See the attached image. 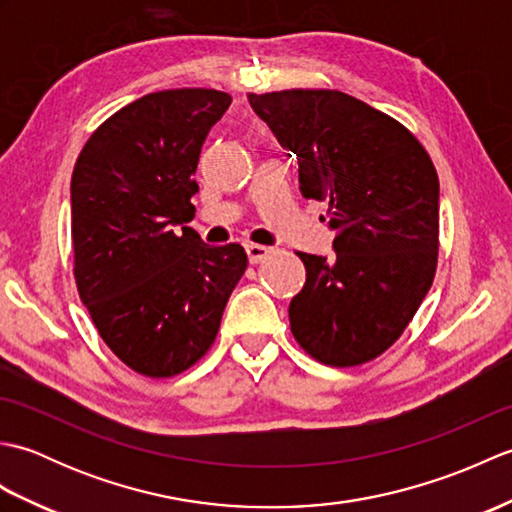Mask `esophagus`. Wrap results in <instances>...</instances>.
<instances>
[{
    "mask_svg": "<svg viewBox=\"0 0 512 512\" xmlns=\"http://www.w3.org/2000/svg\"><path fill=\"white\" fill-rule=\"evenodd\" d=\"M246 253H248L250 264H262L264 259L273 253V248L262 246V244H246Z\"/></svg>",
    "mask_w": 512,
    "mask_h": 512,
    "instance_id": "1",
    "label": "esophagus"
}]
</instances>
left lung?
<instances>
[{
    "mask_svg": "<svg viewBox=\"0 0 512 512\" xmlns=\"http://www.w3.org/2000/svg\"><path fill=\"white\" fill-rule=\"evenodd\" d=\"M279 145L297 156L306 200L328 204L334 255L297 253L306 284L290 301L301 350L332 367L387 352L436 277L440 182L396 118L339 90L248 94Z\"/></svg>",
    "mask_w": 512,
    "mask_h": 512,
    "instance_id": "1",
    "label": "left lung"
}]
</instances>
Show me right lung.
Listing matches in <instances>:
<instances>
[{
	"instance_id": "right-lung-1",
	"label": "right lung",
	"mask_w": 512,
	"mask_h": 512,
	"mask_svg": "<svg viewBox=\"0 0 512 512\" xmlns=\"http://www.w3.org/2000/svg\"><path fill=\"white\" fill-rule=\"evenodd\" d=\"M231 105L220 90L151 92L83 145L72 171L74 281L105 345L149 378L187 372L211 350L248 257L189 226L193 176L209 129Z\"/></svg>"
}]
</instances>
